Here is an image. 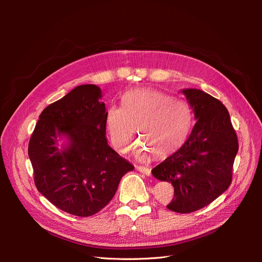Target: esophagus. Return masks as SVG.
Returning <instances> with one entry per match:
<instances>
[{
  "label": "esophagus",
  "instance_id": "obj_1",
  "mask_svg": "<svg viewBox=\"0 0 262 262\" xmlns=\"http://www.w3.org/2000/svg\"><path fill=\"white\" fill-rule=\"evenodd\" d=\"M138 171L139 172H141V173H143V174H145L146 176H149L150 175V169L149 168H147V167H144V166H139L138 168Z\"/></svg>",
  "mask_w": 262,
  "mask_h": 262
}]
</instances>
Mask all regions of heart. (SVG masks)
<instances>
[{
	"instance_id": "obj_1",
	"label": "heart",
	"mask_w": 262,
	"mask_h": 262,
	"mask_svg": "<svg viewBox=\"0 0 262 262\" xmlns=\"http://www.w3.org/2000/svg\"><path fill=\"white\" fill-rule=\"evenodd\" d=\"M193 115L190 105L154 89H134L122 96V107L110 106L105 128L116 150L126 154L138 128L142 142L136 149L138 158L153 153L164 157L187 140Z\"/></svg>"
}]
</instances>
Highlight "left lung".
<instances>
[{
	"label": "left lung",
	"mask_w": 262,
	"mask_h": 262,
	"mask_svg": "<svg viewBox=\"0 0 262 262\" xmlns=\"http://www.w3.org/2000/svg\"><path fill=\"white\" fill-rule=\"evenodd\" d=\"M183 93L198 121L187 141L152 174L174 187L168 209L189 213L204 208L228 189L239 143L221 102L199 89H184Z\"/></svg>",
	"instance_id": "obj_1"
}]
</instances>
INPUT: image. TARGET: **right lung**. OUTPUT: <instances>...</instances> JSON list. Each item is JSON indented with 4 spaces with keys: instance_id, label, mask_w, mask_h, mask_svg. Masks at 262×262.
<instances>
[{
    "instance_id": "add662e5",
    "label": "right lung",
    "mask_w": 262,
    "mask_h": 262,
    "mask_svg": "<svg viewBox=\"0 0 262 262\" xmlns=\"http://www.w3.org/2000/svg\"><path fill=\"white\" fill-rule=\"evenodd\" d=\"M95 85H80L39 116L29 143L38 191L64 212L98 213L134 166L107 143L105 104ZM68 144L57 147L58 138Z\"/></svg>"
}]
</instances>
